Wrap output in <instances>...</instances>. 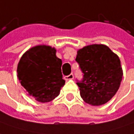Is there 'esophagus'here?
Wrapping results in <instances>:
<instances>
[{
  "label": "esophagus",
  "mask_w": 134,
  "mask_h": 134,
  "mask_svg": "<svg viewBox=\"0 0 134 134\" xmlns=\"http://www.w3.org/2000/svg\"><path fill=\"white\" fill-rule=\"evenodd\" d=\"M73 79V73H70V75H68V76H64V79H66V80H70V79Z\"/></svg>",
  "instance_id": "esophagus-1"
}]
</instances>
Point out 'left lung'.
I'll use <instances>...</instances> for the list:
<instances>
[{
  "label": "left lung",
  "instance_id": "8db88e82",
  "mask_svg": "<svg viewBox=\"0 0 134 134\" xmlns=\"http://www.w3.org/2000/svg\"><path fill=\"white\" fill-rule=\"evenodd\" d=\"M76 61L83 73L82 80L76 82L83 100L92 106L110 100L123 76L119 56L105 45L93 44L79 49Z\"/></svg>",
  "mask_w": 134,
  "mask_h": 134
}]
</instances>
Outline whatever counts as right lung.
Instances as JSON below:
<instances>
[{
	"mask_svg": "<svg viewBox=\"0 0 134 134\" xmlns=\"http://www.w3.org/2000/svg\"><path fill=\"white\" fill-rule=\"evenodd\" d=\"M61 65L55 48L40 45L27 50L21 58L17 76L29 95L38 102L47 103L58 96L65 84Z\"/></svg>",
	"mask_w": 134,
	"mask_h": 134,
	"instance_id": "add662e5",
	"label": "right lung"
}]
</instances>
